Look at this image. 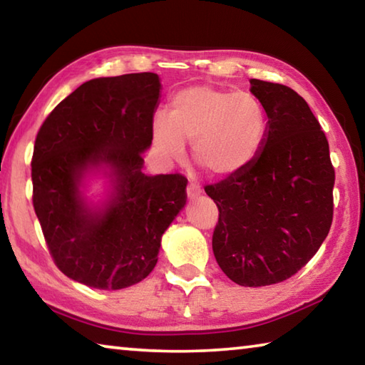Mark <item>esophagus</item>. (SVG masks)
Here are the masks:
<instances>
[{
    "label": "esophagus",
    "mask_w": 365,
    "mask_h": 365,
    "mask_svg": "<svg viewBox=\"0 0 365 365\" xmlns=\"http://www.w3.org/2000/svg\"><path fill=\"white\" fill-rule=\"evenodd\" d=\"M187 195H188L190 200H193V197L201 195V187L197 183H190L188 188H187Z\"/></svg>",
    "instance_id": "1"
}]
</instances>
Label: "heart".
<instances>
[{
    "instance_id": "heart-1",
    "label": "heart",
    "mask_w": 365,
    "mask_h": 365,
    "mask_svg": "<svg viewBox=\"0 0 365 365\" xmlns=\"http://www.w3.org/2000/svg\"><path fill=\"white\" fill-rule=\"evenodd\" d=\"M153 145L165 160H182L185 141H193L195 163L209 175L233 177L256 159L267 133L265 110L250 91L197 85L172 96L169 115L151 125Z\"/></svg>"
}]
</instances>
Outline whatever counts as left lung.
I'll return each instance as SVG.
<instances>
[{
  "instance_id": "left-lung-1",
  "label": "left lung",
  "mask_w": 365,
  "mask_h": 365,
  "mask_svg": "<svg viewBox=\"0 0 365 365\" xmlns=\"http://www.w3.org/2000/svg\"><path fill=\"white\" fill-rule=\"evenodd\" d=\"M250 83L267 114L264 145L243 172L205 190L219 207V267L242 287H267L304 267L329 235L335 170L307 103L285 85Z\"/></svg>"
}]
</instances>
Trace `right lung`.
I'll list each match as a JSON object with an SVG mask.
<instances>
[{
    "label": "right lung",
    "mask_w": 365,
    "mask_h": 365,
    "mask_svg": "<svg viewBox=\"0 0 365 365\" xmlns=\"http://www.w3.org/2000/svg\"><path fill=\"white\" fill-rule=\"evenodd\" d=\"M160 88L153 72L88 80L36 135L35 214L59 270L86 287L122 289L146 279L187 205L183 175L143 170ZM98 175L107 190L93 202L86 188Z\"/></svg>",
    "instance_id": "obj_1"
}]
</instances>
